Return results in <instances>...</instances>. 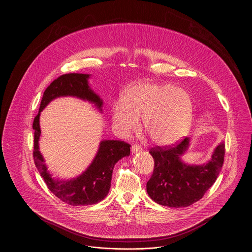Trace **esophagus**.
<instances>
[{
    "label": "esophagus",
    "instance_id": "obj_1",
    "mask_svg": "<svg viewBox=\"0 0 252 252\" xmlns=\"http://www.w3.org/2000/svg\"><path fill=\"white\" fill-rule=\"evenodd\" d=\"M141 151H142V147H141L140 145L134 144V145L131 147V152H132V154H135V153L141 152Z\"/></svg>",
    "mask_w": 252,
    "mask_h": 252
}]
</instances>
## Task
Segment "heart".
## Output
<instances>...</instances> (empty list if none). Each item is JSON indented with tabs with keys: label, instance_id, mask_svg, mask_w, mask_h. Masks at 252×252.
I'll return each mask as SVG.
<instances>
[{
	"label": "heart",
	"instance_id": "b5f03b06",
	"mask_svg": "<svg viewBox=\"0 0 252 252\" xmlns=\"http://www.w3.org/2000/svg\"><path fill=\"white\" fill-rule=\"evenodd\" d=\"M194 115L191 95L170 83L138 81L126 89L122 102L111 106L114 127L123 135L135 130L138 119L152 142L168 146L189 130Z\"/></svg>",
	"mask_w": 252,
	"mask_h": 252
}]
</instances>
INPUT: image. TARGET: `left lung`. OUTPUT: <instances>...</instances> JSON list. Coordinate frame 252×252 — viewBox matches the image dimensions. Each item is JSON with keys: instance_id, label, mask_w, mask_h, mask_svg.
Masks as SVG:
<instances>
[{"instance_id": "left-lung-1", "label": "left lung", "mask_w": 252, "mask_h": 252, "mask_svg": "<svg viewBox=\"0 0 252 252\" xmlns=\"http://www.w3.org/2000/svg\"><path fill=\"white\" fill-rule=\"evenodd\" d=\"M189 141L186 137L176 145L156 146L150 150L155 170L147 182V192L156 203L175 208L190 206L202 198L215 183L224 161V143L215 149L207 164L190 166L180 160Z\"/></svg>"}]
</instances>
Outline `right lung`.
Listing matches in <instances>:
<instances>
[{"mask_svg": "<svg viewBox=\"0 0 252 252\" xmlns=\"http://www.w3.org/2000/svg\"><path fill=\"white\" fill-rule=\"evenodd\" d=\"M88 78L89 75L85 74H66L55 79L43 94L38 114L34 118L32 125L34 129L33 159L35 166L48 189L63 202L73 206L96 204L102 200L109 192L114 165L121 158L130 155L129 144L119 140H105L100 142L92 164L77 178L62 181L54 179L47 172L44 158L39 152L40 112L52 99L61 96H74L87 99L100 109L102 100L90 89Z\"/></svg>", "mask_w": 252, "mask_h": 252, "instance_id": "add662e5", "label": "right lung"}]
</instances>
